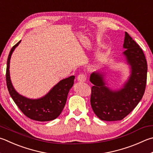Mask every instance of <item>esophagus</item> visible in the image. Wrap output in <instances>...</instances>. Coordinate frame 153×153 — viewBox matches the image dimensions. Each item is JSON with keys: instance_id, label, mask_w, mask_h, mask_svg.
<instances>
[{"instance_id": "34e87169", "label": "esophagus", "mask_w": 153, "mask_h": 153, "mask_svg": "<svg viewBox=\"0 0 153 153\" xmlns=\"http://www.w3.org/2000/svg\"><path fill=\"white\" fill-rule=\"evenodd\" d=\"M77 81L80 82H84L85 80H86V77L84 74H79L78 75V76H77Z\"/></svg>"}]
</instances>
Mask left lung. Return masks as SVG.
I'll return each mask as SVG.
<instances>
[{
  "mask_svg": "<svg viewBox=\"0 0 153 153\" xmlns=\"http://www.w3.org/2000/svg\"><path fill=\"white\" fill-rule=\"evenodd\" d=\"M123 52L130 66V75L123 88L113 90L108 87L104 74L90 75L91 105L94 112L102 120H121L134 109L144 95L146 84L147 63L139 45L125 32Z\"/></svg>",
  "mask_w": 153,
  "mask_h": 153,
  "instance_id": "1",
  "label": "left lung"
}]
</instances>
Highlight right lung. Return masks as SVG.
Instances as JSON below:
<instances>
[{
  "label": "right lung",
  "instance_id": "1",
  "mask_svg": "<svg viewBox=\"0 0 153 153\" xmlns=\"http://www.w3.org/2000/svg\"><path fill=\"white\" fill-rule=\"evenodd\" d=\"M21 41H19L13 47L8 57L6 71L8 90L16 105L28 118L39 122L54 120L60 115L65 106L69 91L74 85L75 76H72L61 80L46 95L40 98L30 99L19 94L11 82L9 68L11 55Z\"/></svg>",
  "mask_w": 153,
  "mask_h": 153
}]
</instances>
